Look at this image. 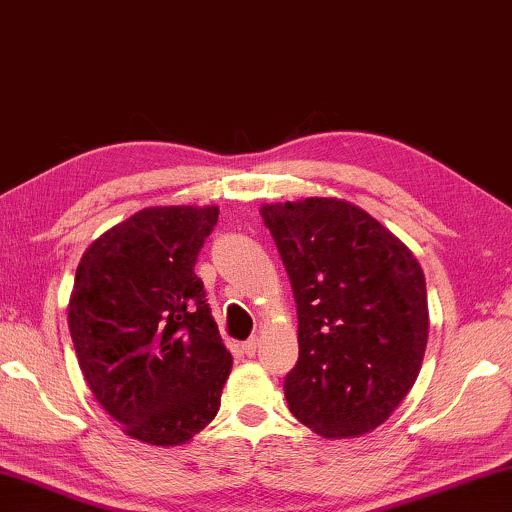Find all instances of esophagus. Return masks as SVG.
Here are the masks:
<instances>
[{"instance_id": "esophagus-1", "label": "esophagus", "mask_w": 512, "mask_h": 512, "mask_svg": "<svg viewBox=\"0 0 512 512\" xmlns=\"http://www.w3.org/2000/svg\"><path fill=\"white\" fill-rule=\"evenodd\" d=\"M241 352H244L246 357H255V352H257V339H248V341L241 343Z\"/></svg>"}]
</instances>
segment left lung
<instances>
[{"label":"left lung","mask_w":512,"mask_h":512,"mask_svg":"<svg viewBox=\"0 0 512 512\" xmlns=\"http://www.w3.org/2000/svg\"><path fill=\"white\" fill-rule=\"evenodd\" d=\"M298 305V363L284 379L296 418L325 438L388 420L418 377L429 336L418 259L361 207L305 198L262 207Z\"/></svg>","instance_id":"8db88e82"}]
</instances>
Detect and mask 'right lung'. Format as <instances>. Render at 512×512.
Returning a JSON list of instances; mask_svg holds the SVG:
<instances>
[{"label": "right lung", "instance_id": "1", "mask_svg": "<svg viewBox=\"0 0 512 512\" xmlns=\"http://www.w3.org/2000/svg\"><path fill=\"white\" fill-rule=\"evenodd\" d=\"M219 207H146L92 241L67 323L99 404L126 436L183 445L214 420L232 357L196 259Z\"/></svg>", "mask_w": 512, "mask_h": 512}]
</instances>
